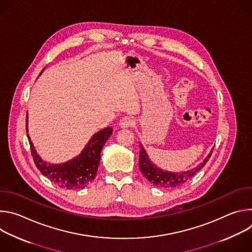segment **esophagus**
Wrapping results in <instances>:
<instances>
[{"mask_svg":"<svg viewBox=\"0 0 252 252\" xmlns=\"http://www.w3.org/2000/svg\"><path fill=\"white\" fill-rule=\"evenodd\" d=\"M119 125H120L121 127L126 128V127L131 126L133 125V120H132L130 117H124V118L120 121Z\"/></svg>","mask_w":252,"mask_h":252,"instance_id":"obj_1","label":"esophagus"}]
</instances>
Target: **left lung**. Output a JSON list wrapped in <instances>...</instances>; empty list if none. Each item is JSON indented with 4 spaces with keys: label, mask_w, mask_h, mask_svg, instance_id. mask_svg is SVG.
I'll return each instance as SVG.
<instances>
[{
    "label": "left lung",
    "mask_w": 252,
    "mask_h": 252,
    "mask_svg": "<svg viewBox=\"0 0 252 252\" xmlns=\"http://www.w3.org/2000/svg\"><path fill=\"white\" fill-rule=\"evenodd\" d=\"M140 151H139V159H138V166L142 174L146 176L148 181L154 186L160 188V189H175L183 186L185 183H187L189 179H190L197 171H199L208 161L209 158L211 157L212 151L210 154L205 158V159L199 163L196 167L193 169L184 171L181 173H174V172H169L165 171L159 167H158L156 164H154L149 156L147 155L145 149H143L142 145H139Z\"/></svg>",
    "instance_id": "8db88e82"
}]
</instances>
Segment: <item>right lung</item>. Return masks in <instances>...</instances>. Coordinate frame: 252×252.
Here are the masks:
<instances>
[{
	"label": "right lung",
	"instance_id": "1",
	"mask_svg": "<svg viewBox=\"0 0 252 252\" xmlns=\"http://www.w3.org/2000/svg\"><path fill=\"white\" fill-rule=\"evenodd\" d=\"M26 130L28 132V115L26 119ZM112 133L113 128L111 126L97 131L92 136L87 143L86 148L78 157L63 163L58 164L48 163L47 161L43 160L35 152L30 135H27L34 164L44 176L48 177L51 182L58 185L62 189H83L94 179L97 167L99 165L101 149Z\"/></svg>",
	"mask_w": 252,
	"mask_h": 252
}]
</instances>
